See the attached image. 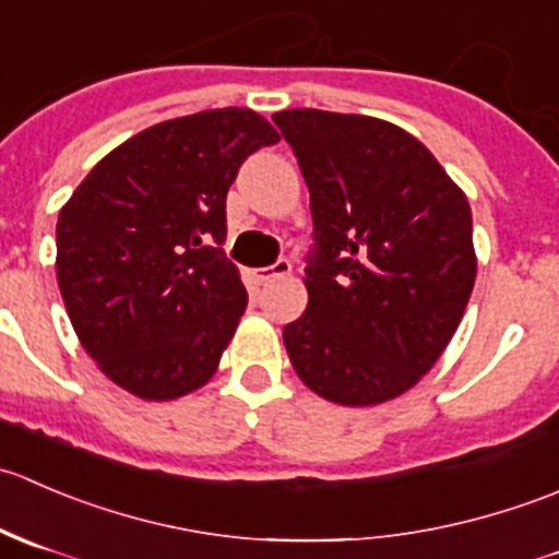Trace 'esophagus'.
<instances>
[{
    "label": "esophagus",
    "instance_id": "obj_1",
    "mask_svg": "<svg viewBox=\"0 0 559 559\" xmlns=\"http://www.w3.org/2000/svg\"><path fill=\"white\" fill-rule=\"evenodd\" d=\"M292 273V262L289 259H278L275 264H267V267H257L253 270V278L259 281V284H273L275 278H286V275Z\"/></svg>",
    "mask_w": 559,
    "mask_h": 559
}]
</instances>
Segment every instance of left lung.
<instances>
[{"label": "left lung", "instance_id": "obj_1", "mask_svg": "<svg viewBox=\"0 0 559 559\" xmlns=\"http://www.w3.org/2000/svg\"><path fill=\"white\" fill-rule=\"evenodd\" d=\"M311 191L308 308L284 326L302 384L330 403L408 392L449 346L473 281L467 197L405 129L313 107L275 112Z\"/></svg>", "mask_w": 559, "mask_h": 559}]
</instances>
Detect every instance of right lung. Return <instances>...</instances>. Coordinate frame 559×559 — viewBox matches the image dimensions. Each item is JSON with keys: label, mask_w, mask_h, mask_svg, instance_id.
<instances>
[{"label": "right lung", "mask_w": 559, "mask_h": 559, "mask_svg": "<svg viewBox=\"0 0 559 559\" xmlns=\"http://www.w3.org/2000/svg\"><path fill=\"white\" fill-rule=\"evenodd\" d=\"M273 143V123L248 107L162 121L112 148L61 207V300L112 384L175 400L213 379L248 306L222 251L227 191Z\"/></svg>", "instance_id": "1"}]
</instances>
